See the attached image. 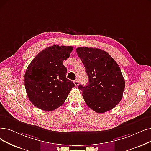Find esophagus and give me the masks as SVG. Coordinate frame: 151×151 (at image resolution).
Returning a JSON list of instances; mask_svg holds the SVG:
<instances>
[{
  "label": "esophagus",
  "mask_w": 151,
  "mask_h": 151,
  "mask_svg": "<svg viewBox=\"0 0 151 151\" xmlns=\"http://www.w3.org/2000/svg\"><path fill=\"white\" fill-rule=\"evenodd\" d=\"M74 84L75 85V86H78V84H79V81H78V80H75V81H74Z\"/></svg>",
  "instance_id": "obj_1"
}]
</instances>
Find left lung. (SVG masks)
<instances>
[{
    "instance_id": "1",
    "label": "left lung",
    "mask_w": 151,
    "mask_h": 151,
    "mask_svg": "<svg viewBox=\"0 0 151 151\" xmlns=\"http://www.w3.org/2000/svg\"><path fill=\"white\" fill-rule=\"evenodd\" d=\"M76 51L89 78L87 86H78L85 102L99 114L112 110L122 100L125 86L119 65L100 49L80 47Z\"/></svg>"
}]
</instances>
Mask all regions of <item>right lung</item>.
I'll list each match as a JSON object with an SVG mask.
<instances>
[{"mask_svg":"<svg viewBox=\"0 0 151 151\" xmlns=\"http://www.w3.org/2000/svg\"><path fill=\"white\" fill-rule=\"evenodd\" d=\"M73 49L54 45L39 52L28 65L24 86L30 101L37 108L52 111L60 107L75 87L66 78L67 70L63 65Z\"/></svg>","mask_w":151,"mask_h":151,"instance_id":"1","label":"right lung"}]
</instances>
